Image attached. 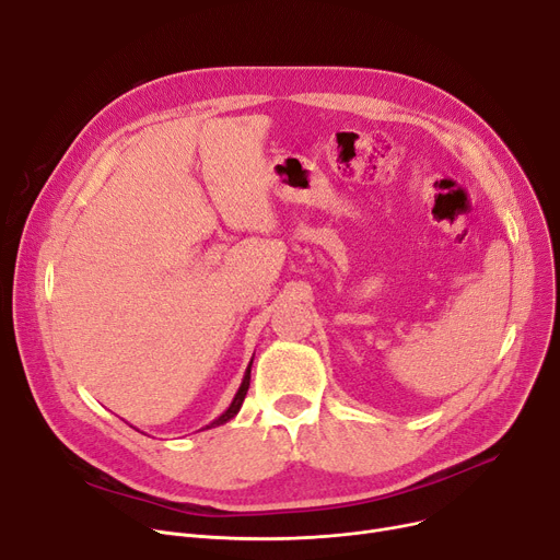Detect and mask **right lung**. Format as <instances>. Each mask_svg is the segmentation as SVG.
Here are the masks:
<instances>
[{"label": "right lung", "instance_id": "obj_1", "mask_svg": "<svg viewBox=\"0 0 560 560\" xmlns=\"http://www.w3.org/2000/svg\"><path fill=\"white\" fill-rule=\"evenodd\" d=\"M252 363H254V359L249 361V365H247V370H245V376H243V384H241L238 393L233 395V399H231L229 408L224 410V413H222L220 418H215V420H213L209 427H206V429H211V427H220V424H224V422H229V420H233L235 416H238V410H241V406H243V401H245V395H247V390H249V372H252Z\"/></svg>", "mask_w": 560, "mask_h": 560}]
</instances>
